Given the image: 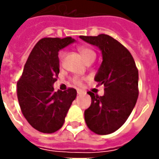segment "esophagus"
<instances>
[{
	"label": "esophagus",
	"mask_w": 159,
	"mask_h": 159,
	"mask_svg": "<svg viewBox=\"0 0 159 159\" xmlns=\"http://www.w3.org/2000/svg\"><path fill=\"white\" fill-rule=\"evenodd\" d=\"M77 93H78V94H79V95H80V94H81V93H82V91H81V90H80V89H78V90H77Z\"/></svg>",
	"instance_id": "obj_1"
}]
</instances>
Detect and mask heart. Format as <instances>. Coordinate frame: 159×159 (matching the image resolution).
Returning a JSON list of instances; mask_svg holds the SVG:
<instances>
[{
    "instance_id": "obj_1",
    "label": "heart",
    "mask_w": 159,
    "mask_h": 159,
    "mask_svg": "<svg viewBox=\"0 0 159 159\" xmlns=\"http://www.w3.org/2000/svg\"><path fill=\"white\" fill-rule=\"evenodd\" d=\"M79 52L80 53V55L83 57V58L86 60V62L88 61V60H90V59H94L95 57H96V54H95L94 51L90 47H87V46H80V47L79 48ZM65 56H66V52H64V51H59L58 55H57L59 62H62ZM74 82L77 85L80 84V80H78V79H75Z\"/></svg>"
}]
</instances>
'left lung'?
<instances>
[{"instance_id":"obj_1","label":"left lung","mask_w":159,"mask_h":159,"mask_svg":"<svg viewBox=\"0 0 159 159\" xmlns=\"http://www.w3.org/2000/svg\"><path fill=\"white\" fill-rule=\"evenodd\" d=\"M101 50L102 62L94 80L104 86V94L92 92L91 106L85 110L87 127L98 135L117 130L126 122L138 97V70L130 52L110 36H80Z\"/></svg>"}]
</instances>
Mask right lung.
Returning a JSON list of instances; mask_svg holds the SVG:
<instances>
[{
  "label": "right lung",
  "mask_w": 159,
  "mask_h": 159,
  "mask_svg": "<svg viewBox=\"0 0 159 159\" xmlns=\"http://www.w3.org/2000/svg\"><path fill=\"white\" fill-rule=\"evenodd\" d=\"M75 42L72 37L39 40L33 48L17 82V98L25 119L37 130H58L77 92L74 88L54 91L53 84L59 73L58 52Z\"/></svg>",
  "instance_id": "obj_1"
}]
</instances>
